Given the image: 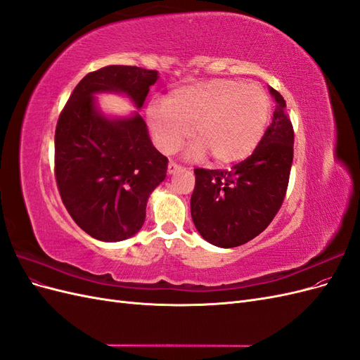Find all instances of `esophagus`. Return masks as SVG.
Returning <instances> with one entry per match:
<instances>
[{"label":"esophagus","mask_w":360,"mask_h":360,"mask_svg":"<svg viewBox=\"0 0 360 360\" xmlns=\"http://www.w3.org/2000/svg\"><path fill=\"white\" fill-rule=\"evenodd\" d=\"M181 169V165H179V163H176L174 160H171L169 163H168V172L169 174H174V172H177V171H180Z\"/></svg>","instance_id":"34e87169"}]
</instances>
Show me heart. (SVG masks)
<instances>
[{
    "label": "heart",
    "instance_id": "1",
    "mask_svg": "<svg viewBox=\"0 0 360 360\" xmlns=\"http://www.w3.org/2000/svg\"><path fill=\"white\" fill-rule=\"evenodd\" d=\"M271 101L259 85L210 79L172 90L162 106H150L147 123L163 153H174L189 138L193 156L207 155L213 165L226 167L254 153L264 138Z\"/></svg>",
    "mask_w": 360,
    "mask_h": 360
}]
</instances>
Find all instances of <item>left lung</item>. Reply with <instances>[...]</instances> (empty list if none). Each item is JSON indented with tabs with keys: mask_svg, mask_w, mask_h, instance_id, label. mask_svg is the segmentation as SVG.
Returning a JSON list of instances; mask_svg holds the SVG:
<instances>
[{
	"mask_svg": "<svg viewBox=\"0 0 360 360\" xmlns=\"http://www.w3.org/2000/svg\"><path fill=\"white\" fill-rule=\"evenodd\" d=\"M276 106L254 153L231 169L195 168L192 221L207 242L236 248L263 233L284 202L292 163L294 129L285 101L270 89Z\"/></svg>",
	"mask_w": 360,
	"mask_h": 360,
	"instance_id": "obj_1",
	"label": "left lung"
}]
</instances>
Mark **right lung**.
I'll list each match as a JSON object with an SVG mask.
<instances>
[{
	"mask_svg": "<svg viewBox=\"0 0 360 360\" xmlns=\"http://www.w3.org/2000/svg\"><path fill=\"white\" fill-rule=\"evenodd\" d=\"M158 70L106 66L85 75L56 127V180L72 219L91 237L120 242L139 231L150 193L165 180L168 159L151 144L139 114L108 120L93 94L122 91L143 106Z\"/></svg>",
	"mask_w": 360,
	"mask_h": 360,
	"instance_id": "add662e5",
	"label": "right lung"
}]
</instances>
